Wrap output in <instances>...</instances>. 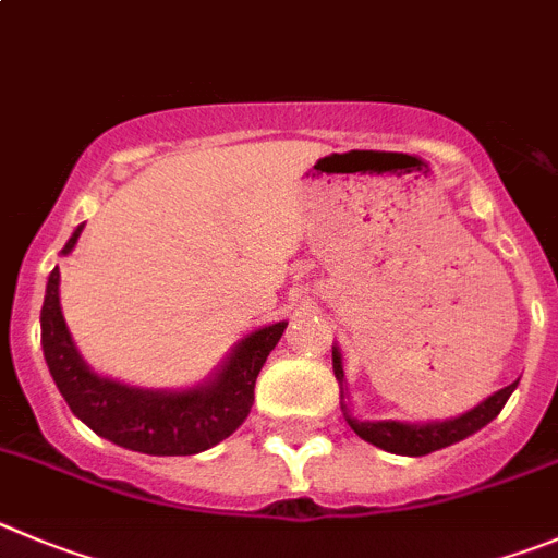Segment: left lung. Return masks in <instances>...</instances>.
Here are the masks:
<instances>
[{
    "instance_id": "1",
    "label": "left lung",
    "mask_w": 558,
    "mask_h": 558,
    "mask_svg": "<svg viewBox=\"0 0 558 558\" xmlns=\"http://www.w3.org/2000/svg\"><path fill=\"white\" fill-rule=\"evenodd\" d=\"M331 360H335V376L337 381H342V362H340V351H331ZM518 381L504 390H498L495 396H489L487 401L478 403L476 409H470L464 415L453 417V421H442V423H426V426H409V423H396V421H354L349 417L351 428L360 434L365 442L371 446L381 448V451L398 453V457H426V453L439 451V448H448L459 439L470 437V434H476L478 428L487 426L493 417H498V412L504 409V403L509 401V396L514 392Z\"/></svg>"
}]
</instances>
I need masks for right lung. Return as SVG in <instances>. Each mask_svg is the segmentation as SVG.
<instances>
[{"instance_id": "add662e5", "label": "right lung", "mask_w": 558, "mask_h": 558, "mask_svg": "<svg viewBox=\"0 0 558 558\" xmlns=\"http://www.w3.org/2000/svg\"><path fill=\"white\" fill-rule=\"evenodd\" d=\"M80 232L82 227L71 234L63 254L74 248ZM284 329L288 320H279L238 342L221 373L204 387L155 392L101 379L80 360L60 313V268L49 274L40 310L46 365L71 412L99 437L151 457H191L238 432L252 412L259 371Z\"/></svg>"}]
</instances>
